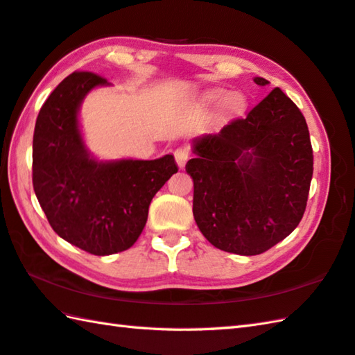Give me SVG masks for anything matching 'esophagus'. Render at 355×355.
<instances>
[{
	"mask_svg": "<svg viewBox=\"0 0 355 355\" xmlns=\"http://www.w3.org/2000/svg\"><path fill=\"white\" fill-rule=\"evenodd\" d=\"M173 157H175V162L180 168H184L187 159H189V157H191V150H189V148H186V146H180V148L173 150Z\"/></svg>",
	"mask_w": 355,
	"mask_h": 355,
	"instance_id": "34e87169",
	"label": "esophagus"
}]
</instances>
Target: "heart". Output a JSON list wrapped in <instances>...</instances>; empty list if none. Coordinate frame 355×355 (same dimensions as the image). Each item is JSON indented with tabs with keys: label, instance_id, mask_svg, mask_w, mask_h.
Returning <instances> with one entry per match:
<instances>
[{
	"label": "heart",
	"instance_id": "obj_1",
	"mask_svg": "<svg viewBox=\"0 0 355 355\" xmlns=\"http://www.w3.org/2000/svg\"><path fill=\"white\" fill-rule=\"evenodd\" d=\"M223 96H225L223 90H221V89H215V90H211V92L206 94V100L209 101V103H215V101L221 100ZM241 103H243V98H241V95L237 94V92L227 94L225 98L223 99V106H225L226 109H229V110L239 109V107L241 106Z\"/></svg>",
	"mask_w": 355,
	"mask_h": 355
}]
</instances>
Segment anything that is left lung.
Segmentation results:
<instances>
[{
  "label": "left lung",
  "instance_id": "obj_1",
  "mask_svg": "<svg viewBox=\"0 0 355 355\" xmlns=\"http://www.w3.org/2000/svg\"><path fill=\"white\" fill-rule=\"evenodd\" d=\"M259 86L268 80L255 76ZM193 218L221 251L259 255L300 223L314 171L306 120L275 87L245 118L193 140Z\"/></svg>",
  "mask_w": 355,
  "mask_h": 355
}]
</instances>
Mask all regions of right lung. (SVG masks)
Segmentation results:
<instances>
[{"instance_id":"obj_1","label":"right lung","mask_w":355,"mask_h":355,"mask_svg":"<svg viewBox=\"0 0 355 355\" xmlns=\"http://www.w3.org/2000/svg\"><path fill=\"white\" fill-rule=\"evenodd\" d=\"M98 86L109 83L92 72H73L49 95L35 123L32 182L62 240L89 254L110 255L138 240L152 198L178 168L173 155L98 162L89 154L78 112Z\"/></svg>"}]
</instances>
